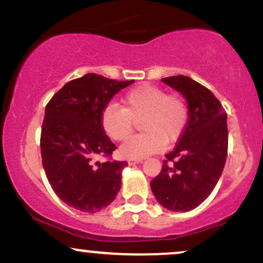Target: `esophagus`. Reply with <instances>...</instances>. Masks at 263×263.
I'll use <instances>...</instances> for the list:
<instances>
[{
    "mask_svg": "<svg viewBox=\"0 0 263 263\" xmlns=\"http://www.w3.org/2000/svg\"><path fill=\"white\" fill-rule=\"evenodd\" d=\"M142 161L141 159H134V158H128L127 159V163L129 165H134V164H137V163H141Z\"/></svg>",
    "mask_w": 263,
    "mask_h": 263,
    "instance_id": "34e87169",
    "label": "esophagus"
}]
</instances>
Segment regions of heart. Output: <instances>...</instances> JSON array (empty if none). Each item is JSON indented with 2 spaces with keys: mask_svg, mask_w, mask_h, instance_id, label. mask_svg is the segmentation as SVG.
<instances>
[{
  "mask_svg": "<svg viewBox=\"0 0 263 263\" xmlns=\"http://www.w3.org/2000/svg\"><path fill=\"white\" fill-rule=\"evenodd\" d=\"M141 119L144 134L120 147V155L125 158H146L161 152L167 141L178 140L188 122V107L180 96L167 95L162 87L143 84L126 93L123 107L108 104L101 112L102 128L115 141L127 140L135 122Z\"/></svg>",
  "mask_w": 263,
  "mask_h": 263,
  "instance_id": "obj_1",
  "label": "heart"
}]
</instances>
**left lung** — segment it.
<instances>
[{
	"instance_id": "obj_1",
	"label": "left lung",
	"mask_w": 263,
	"mask_h": 263,
	"mask_svg": "<svg viewBox=\"0 0 263 263\" xmlns=\"http://www.w3.org/2000/svg\"><path fill=\"white\" fill-rule=\"evenodd\" d=\"M184 96L188 122L151 182L157 201L172 211L195 209L215 188L228 157V115L209 89L189 77L163 78Z\"/></svg>"
}]
</instances>
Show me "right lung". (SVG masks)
Masks as SVG:
<instances>
[{"label":"right lung","mask_w":263,"mask_h":263,"mask_svg":"<svg viewBox=\"0 0 263 263\" xmlns=\"http://www.w3.org/2000/svg\"><path fill=\"white\" fill-rule=\"evenodd\" d=\"M134 83L90 73L66 83L45 106L42 164L54 193L74 209L100 211L121 188L127 162L98 161L117 148L105 135L101 112L120 90Z\"/></svg>","instance_id":"1"}]
</instances>
